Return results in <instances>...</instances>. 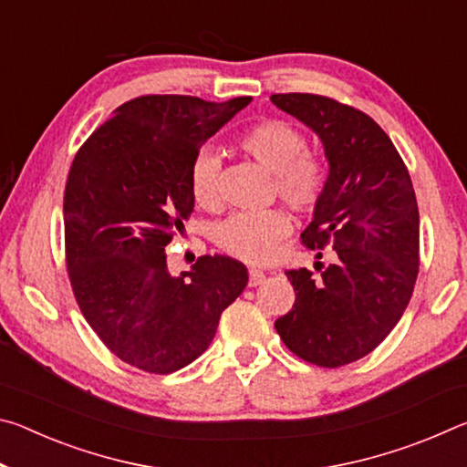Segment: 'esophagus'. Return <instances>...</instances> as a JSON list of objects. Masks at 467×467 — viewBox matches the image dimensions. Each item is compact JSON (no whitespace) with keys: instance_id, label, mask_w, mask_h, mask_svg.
Listing matches in <instances>:
<instances>
[{"instance_id":"obj_1","label":"esophagus","mask_w":467,"mask_h":467,"mask_svg":"<svg viewBox=\"0 0 467 467\" xmlns=\"http://www.w3.org/2000/svg\"><path fill=\"white\" fill-rule=\"evenodd\" d=\"M265 282V274L262 270H249V286H259Z\"/></svg>"}]
</instances>
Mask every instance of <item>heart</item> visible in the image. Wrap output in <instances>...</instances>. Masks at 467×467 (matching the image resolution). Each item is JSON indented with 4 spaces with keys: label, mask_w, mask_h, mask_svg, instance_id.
Instances as JSON below:
<instances>
[{
    "label": "heart",
    "mask_w": 467,
    "mask_h": 467,
    "mask_svg": "<svg viewBox=\"0 0 467 467\" xmlns=\"http://www.w3.org/2000/svg\"><path fill=\"white\" fill-rule=\"evenodd\" d=\"M239 144L259 167L272 172L275 192L290 208L309 212L319 203L326 192L327 167L321 158L306 152L305 133L295 125L280 119L255 123L243 133ZM218 171V152L203 148L189 171V189L200 208L216 210L220 205ZM288 233L290 218L282 210L236 212L216 226L214 241L241 262L265 264Z\"/></svg>",
    "instance_id": "obj_1"
}]
</instances>
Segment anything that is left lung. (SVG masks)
<instances>
[{
    "label": "left lung",
    "instance_id": "8db88e82",
    "mask_svg": "<svg viewBox=\"0 0 467 467\" xmlns=\"http://www.w3.org/2000/svg\"><path fill=\"white\" fill-rule=\"evenodd\" d=\"M272 102L321 140L327 183L303 241L334 249L319 278L286 272L296 298L275 331L296 357L336 368L373 352L406 311L420 247L416 193L389 136L362 110L319 94Z\"/></svg>",
    "mask_w": 467,
    "mask_h": 467
}]
</instances>
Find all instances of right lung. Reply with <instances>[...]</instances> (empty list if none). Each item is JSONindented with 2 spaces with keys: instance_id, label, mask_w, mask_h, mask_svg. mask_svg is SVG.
Here are the masks:
<instances>
[{
  "instance_id": "add662e5",
  "label": "right lung",
  "mask_w": 467,
  "mask_h": 467,
  "mask_svg": "<svg viewBox=\"0 0 467 467\" xmlns=\"http://www.w3.org/2000/svg\"><path fill=\"white\" fill-rule=\"evenodd\" d=\"M251 102L181 94L133 99L86 140L69 169L66 259L80 311L115 357L169 375L208 350L247 267L202 255L172 275L164 247L192 216L200 148Z\"/></svg>"
}]
</instances>
